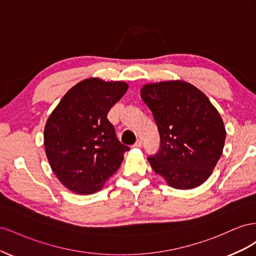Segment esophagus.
Wrapping results in <instances>:
<instances>
[{"label":"esophagus","instance_id":"34e87169","mask_svg":"<svg viewBox=\"0 0 256 256\" xmlns=\"http://www.w3.org/2000/svg\"><path fill=\"white\" fill-rule=\"evenodd\" d=\"M141 146H142V141H141V140H138V141L134 143V147H136V148H140Z\"/></svg>","mask_w":256,"mask_h":256}]
</instances>
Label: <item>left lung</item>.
<instances>
[{"instance_id": "obj_1", "label": "left lung", "mask_w": 256, "mask_h": 256, "mask_svg": "<svg viewBox=\"0 0 256 256\" xmlns=\"http://www.w3.org/2000/svg\"><path fill=\"white\" fill-rule=\"evenodd\" d=\"M141 98L152 112L160 136L158 152L147 158L175 189H193L212 175L220 159L226 128L202 92L184 81L146 84Z\"/></svg>"}]
</instances>
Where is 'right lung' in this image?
Here are the masks:
<instances>
[{"mask_svg":"<svg viewBox=\"0 0 256 256\" xmlns=\"http://www.w3.org/2000/svg\"><path fill=\"white\" fill-rule=\"evenodd\" d=\"M127 90L125 82L86 79L69 90L49 116L46 154L67 189L92 194L120 166L130 148L120 142L106 115Z\"/></svg>","mask_w":256,"mask_h":256,"instance_id":"right-lung-1","label":"right lung"}]
</instances>
